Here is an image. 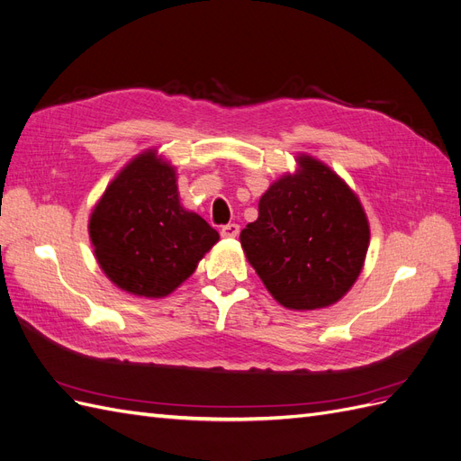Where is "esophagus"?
Segmentation results:
<instances>
[{
    "label": "esophagus",
    "mask_w": 461,
    "mask_h": 461,
    "mask_svg": "<svg viewBox=\"0 0 461 461\" xmlns=\"http://www.w3.org/2000/svg\"><path fill=\"white\" fill-rule=\"evenodd\" d=\"M239 232H240V227L236 225V222H229V225H225V227L221 229L222 239H236V236H239Z\"/></svg>",
    "instance_id": "obj_1"
}]
</instances>
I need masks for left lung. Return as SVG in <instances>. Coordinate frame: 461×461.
I'll list each match as a JSON object with an SVG mask.
<instances>
[{"instance_id": "1", "label": "left lung", "mask_w": 461, "mask_h": 461, "mask_svg": "<svg viewBox=\"0 0 461 461\" xmlns=\"http://www.w3.org/2000/svg\"><path fill=\"white\" fill-rule=\"evenodd\" d=\"M259 200V217L240 244L271 296L288 310L337 303L364 267L369 222L344 180L325 163L300 156Z\"/></svg>"}]
</instances>
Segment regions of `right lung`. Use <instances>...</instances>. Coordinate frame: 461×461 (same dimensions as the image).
<instances>
[{
  "label": "right lung",
  "mask_w": 461,
  "mask_h": 461,
  "mask_svg": "<svg viewBox=\"0 0 461 461\" xmlns=\"http://www.w3.org/2000/svg\"><path fill=\"white\" fill-rule=\"evenodd\" d=\"M94 256L132 296L163 298L196 271L219 232L180 205L176 173L156 149L111 180L88 222Z\"/></svg>",
  "instance_id": "1"
}]
</instances>
